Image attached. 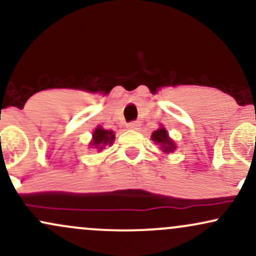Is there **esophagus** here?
Returning a JSON list of instances; mask_svg holds the SVG:
<instances>
[{"instance_id":"1","label":"esophagus","mask_w":256,"mask_h":256,"mask_svg":"<svg viewBox=\"0 0 256 256\" xmlns=\"http://www.w3.org/2000/svg\"><path fill=\"white\" fill-rule=\"evenodd\" d=\"M140 128V122H131L128 124V128H130V130H138Z\"/></svg>"}]
</instances>
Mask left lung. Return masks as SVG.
<instances>
[{"label":"left lung","instance_id":"8db88e82","mask_svg":"<svg viewBox=\"0 0 256 256\" xmlns=\"http://www.w3.org/2000/svg\"><path fill=\"white\" fill-rule=\"evenodd\" d=\"M152 140H154V142H156V144H160L162 152H173V149L176 148L174 143L170 140V137H168V134H167V131L165 130V128H160L158 130L152 132Z\"/></svg>","mask_w":256,"mask_h":256}]
</instances>
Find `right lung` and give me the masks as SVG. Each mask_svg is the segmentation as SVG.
<instances>
[{
    "label": "right lung",
    "mask_w": 256,
    "mask_h": 256,
    "mask_svg": "<svg viewBox=\"0 0 256 256\" xmlns=\"http://www.w3.org/2000/svg\"><path fill=\"white\" fill-rule=\"evenodd\" d=\"M114 140V134L113 131L104 130L102 128H98L92 134V142H91V146L94 148L98 149V150H102L107 144H112Z\"/></svg>",
    "instance_id": "1"
}]
</instances>
